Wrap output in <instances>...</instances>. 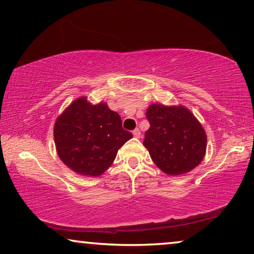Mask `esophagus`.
<instances>
[{
	"label": "esophagus",
	"instance_id": "esophagus-1",
	"mask_svg": "<svg viewBox=\"0 0 254 254\" xmlns=\"http://www.w3.org/2000/svg\"><path fill=\"white\" fill-rule=\"evenodd\" d=\"M133 135L135 136V138H140V136H141V132H140L139 128H135V130L133 131Z\"/></svg>",
	"mask_w": 254,
	"mask_h": 254
}]
</instances>
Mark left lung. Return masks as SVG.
Segmentation results:
<instances>
[{"label":"left lung","mask_w":254,"mask_h":254,"mask_svg":"<svg viewBox=\"0 0 254 254\" xmlns=\"http://www.w3.org/2000/svg\"><path fill=\"white\" fill-rule=\"evenodd\" d=\"M146 116L150 127L144 134L143 146L164 173L185 174L202 162L206 132L187 107L151 104Z\"/></svg>","instance_id":"1"}]
</instances>
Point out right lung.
Listing matches in <instances>:
<instances>
[{
    "label": "right lung",
    "mask_w": 254,
    "mask_h": 254,
    "mask_svg": "<svg viewBox=\"0 0 254 254\" xmlns=\"http://www.w3.org/2000/svg\"><path fill=\"white\" fill-rule=\"evenodd\" d=\"M131 138L118 113L106 103L91 105L86 97L75 99L54 126L59 157L76 174L84 176L102 175Z\"/></svg>",
    "instance_id": "right-lung-1"
}]
</instances>
